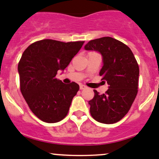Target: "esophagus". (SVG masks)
Returning a JSON list of instances; mask_svg holds the SVG:
<instances>
[{"mask_svg":"<svg viewBox=\"0 0 159 159\" xmlns=\"http://www.w3.org/2000/svg\"><path fill=\"white\" fill-rule=\"evenodd\" d=\"M80 90H84V89H87V86L81 84V85L80 86Z\"/></svg>","mask_w":159,"mask_h":159,"instance_id":"1","label":"esophagus"}]
</instances>
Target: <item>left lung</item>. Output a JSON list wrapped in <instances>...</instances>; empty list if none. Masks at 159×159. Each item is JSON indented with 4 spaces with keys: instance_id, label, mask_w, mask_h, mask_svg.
Here are the masks:
<instances>
[{
    "instance_id": "1",
    "label": "left lung",
    "mask_w": 159,
    "mask_h": 159,
    "mask_svg": "<svg viewBox=\"0 0 159 159\" xmlns=\"http://www.w3.org/2000/svg\"><path fill=\"white\" fill-rule=\"evenodd\" d=\"M86 50L99 51L104 66L100 71L102 82L109 85L105 93L93 90L89 101L92 117L98 122H119L130 109L138 92L139 66L130 48L112 37H105L89 41Z\"/></svg>"
}]
</instances>
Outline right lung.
Wrapping results in <instances>:
<instances>
[{"instance_id": "add662e5", "label": "right lung", "mask_w": 159, "mask_h": 159, "mask_svg": "<svg viewBox=\"0 0 159 159\" xmlns=\"http://www.w3.org/2000/svg\"><path fill=\"white\" fill-rule=\"evenodd\" d=\"M84 41H36L24 51L18 65L20 90L32 112L43 122L54 123L69 112L80 87L65 84L56 78L78 53Z\"/></svg>"}]
</instances>
